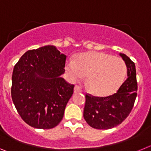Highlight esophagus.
I'll return each mask as SVG.
<instances>
[{
  "label": "esophagus",
  "mask_w": 151,
  "mask_h": 151,
  "mask_svg": "<svg viewBox=\"0 0 151 151\" xmlns=\"http://www.w3.org/2000/svg\"><path fill=\"white\" fill-rule=\"evenodd\" d=\"M82 89L81 88L78 86V85H76L74 88V93H80V92H82Z\"/></svg>",
  "instance_id": "34e87169"
}]
</instances>
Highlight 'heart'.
<instances>
[{
  "mask_svg": "<svg viewBox=\"0 0 151 151\" xmlns=\"http://www.w3.org/2000/svg\"><path fill=\"white\" fill-rule=\"evenodd\" d=\"M66 69L73 81L88 76L89 91L98 97L113 94L122 83L126 73V66L122 59L104 52L80 54L76 62L68 61Z\"/></svg>",
  "mask_w": 151,
  "mask_h": 151,
  "instance_id": "b5f03b06",
  "label": "heart"
}]
</instances>
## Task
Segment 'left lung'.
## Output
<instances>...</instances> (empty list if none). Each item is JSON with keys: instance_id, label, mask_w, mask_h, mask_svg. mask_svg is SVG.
Returning <instances> with one entry per match:
<instances>
[{"instance_id": "obj_1", "label": "left lung", "mask_w": 151, "mask_h": 151, "mask_svg": "<svg viewBox=\"0 0 151 151\" xmlns=\"http://www.w3.org/2000/svg\"><path fill=\"white\" fill-rule=\"evenodd\" d=\"M127 66V79L115 94L107 97H94L86 94L83 116L90 126L97 129H109L122 123L134 106L138 83L135 65L129 57L119 54Z\"/></svg>"}]
</instances>
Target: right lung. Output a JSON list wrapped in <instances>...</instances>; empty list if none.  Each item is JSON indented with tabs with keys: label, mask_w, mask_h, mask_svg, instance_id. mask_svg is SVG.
<instances>
[{
	"label": "right lung",
	"mask_w": 151,
	"mask_h": 151,
	"mask_svg": "<svg viewBox=\"0 0 151 151\" xmlns=\"http://www.w3.org/2000/svg\"><path fill=\"white\" fill-rule=\"evenodd\" d=\"M66 56L54 46L26 52L13 68L11 97L24 122L36 129L54 128L62 120L74 85L60 77Z\"/></svg>",
	"instance_id": "1"
}]
</instances>
